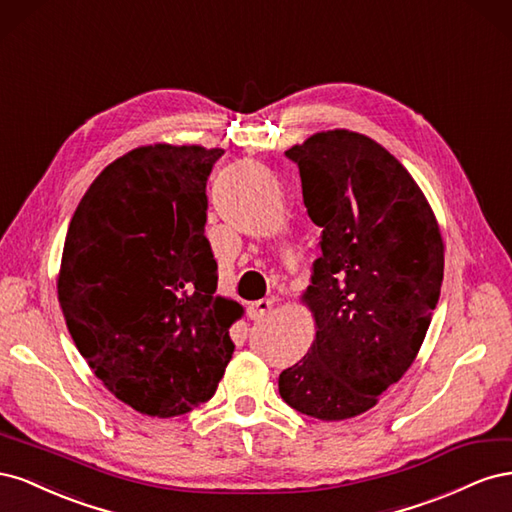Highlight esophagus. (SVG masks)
<instances>
[{
	"mask_svg": "<svg viewBox=\"0 0 512 512\" xmlns=\"http://www.w3.org/2000/svg\"><path fill=\"white\" fill-rule=\"evenodd\" d=\"M273 299H260V301H254L252 305H250V309H247V316H250L252 320H260V318H265L271 309H273Z\"/></svg>",
	"mask_w": 512,
	"mask_h": 512,
	"instance_id": "obj_1",
	"label": "esophagus"
}]
</instances>
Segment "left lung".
Returning a JSON list of instances; mask_svg holds the SVG:
<instances>
[{
    "mask_svg": "<svg viewBox=\"0 0 512 512\" xmlns=\"http://www.w3.org/2000/svg\"><path fill=\"white\" fill-rule=\"evenodd\" d=\"M286 158L322 228V256L303 292L316 339L280 374V395L301 414L344 421L374 408L416 359L440 299L444 243L412 175L371 138L318 132Z\"/></svg>",
    "mask_w": 512,
    "mask_h": 512,
    "instance_id": "obj_1",
    "label": "left lung"
}]
</instances>
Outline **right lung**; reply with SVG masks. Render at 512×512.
<instances>
[{
	"label": "right lung",
	"instance_id": "add662e5",
	"mask_svg": "<svg viewBox=\"0 0 512 512\" xmlns=\"http://www.w3.org/2000/svg\"><path fill=\"white\" fill-rule=\"evenodd\" d=\"M224 149L147 145L108 164L76 207L57 294L96 378L136 412L209 401L235 344L237 301L215 297L207 177Z\"/></svg>",
	"mask_w": 512,
	"mask_h": 512
}]
</instances>
